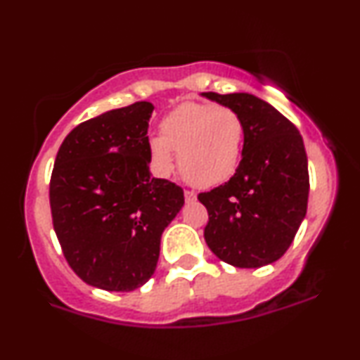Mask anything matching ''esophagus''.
Returning <instances> with one entry per match:
<instances>
[{"instance_id": "34e87169", "label": "esophagus", "mask_w": 360, "mask_h": 360, "mask_svg": "<svg viewBox=\"0 0 360 360\" xmlns=\"http://www.w3.org/2000/svg\"><path fill=\"white\" fill-rule=\"evenodd\" d=\"M184 200L188 201V203H191V201L196 200V193L189 191V189H186V191H184Z\"/></svg>"}]
</instances>
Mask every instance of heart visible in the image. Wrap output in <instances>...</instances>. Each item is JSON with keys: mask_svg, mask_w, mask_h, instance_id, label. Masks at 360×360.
<instances>
[{"mask_svg": "<svg viewBox=\"0 0 360 360\" xmlns=\"http://www.w3.org/2000/svg\"><path fill=\"white\" fill-rule=\"evenodd\" d=\"M243 122L237 111L213 103L188 101L160 123V135L148 140L154 171L169 176L179 155L181 172L194 186L230 179L240 164Z\"/></svg>", "mask_w": 360, "mask_h": 360, "instance_id": "b5f03b06", "label": "heart"}]
</instances>
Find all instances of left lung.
I'll return each instance as SVG.
<instances>
[{
  "label": "left lung",
  "instance_id": "8db88e82",
  "mask_svg": "<svg viewBox=\"0 0 360 360\" xmlns=\"http://www.w3.org/2000/svg\"><path fill=\"white\" fill-rule=\"evenodd\" d=\"M243 122L242 160L229 183L198 194L208 210L205 240L223 262L262 267L289 249L307 214L309 176L298 128L249 93H203Z\"/></svg>",
  "mask_w": 360,
  "mask_h": 360
}]
</instances>
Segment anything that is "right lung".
I'll return each mask as SVG.
<instances>
[{"mask_svg": "<svg viewBox=\"0 0 360 360\" xmlns=\"http://www.w3.org/2000/svg\"><path fill=\"white\" fill-rule=\"evenodd\" d=\"M152 111L139 101L82 122L53 164L49 194L64 257L105 291H134L152 278L162 232L184 205L179 186L150 177Z\"/></svg>", "mask_w": 360, "mask_h": 360, "instance_id": "obj_1", "label": "right lung"}]
</instances>
